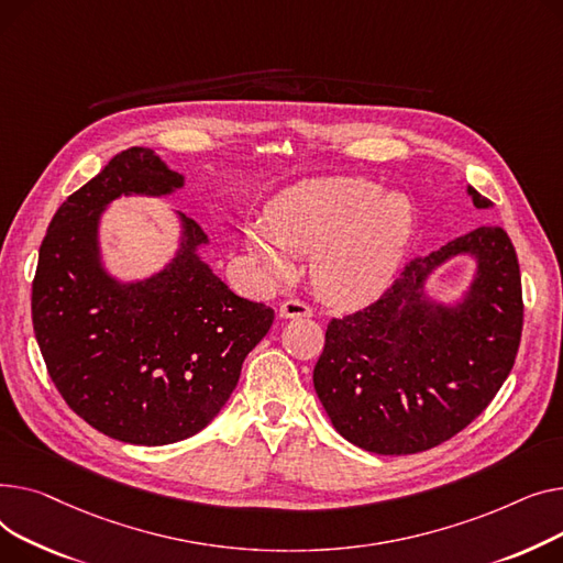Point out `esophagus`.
Segmentation results:
<instances>
[{
	"mask_svg": "<svg viewBox=\"0 0 563 563\" xmlns=\"http://www.w3.org/2000/svg\"><path fill=\"white\" fill-rule=\"evenodd\" d=\"M313 309L300 300H286L279 305V318H311Z\"/></svg>",
	"mask_w": 563,
	"mask_h": 563,
	"instance_id": "obj_1",
	"label": "esophagus"
}]
</instances>
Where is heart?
Returning <instances> with one entry per match:
<instances>
[{
  "label": "heart",
  "instance_id": "heart-1",
  "mask_svg": "<svg viewBox=\"0 0 563 563\" xmlns=\"http://www.w3.org/2000/svg\"><path fill=\"white\" fill-rule=\"evenodd\" d=\"M416 211L405 192L363 179L307 181L282 192L243 245L268 279L290 273V256L311 255V284L336 307L368 305L393 284L407 256Z\"/></svg>",
  "mask_w": 563,
  "mask_h": 563
}]
</instances>
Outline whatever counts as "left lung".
<instances>
[{"mask_svg":"<svg viewBox=\"0 0 563 563\" xmlns=\"http://www.w3.org/2000/svg\"><path fill=\"white\" fill-rule=\"evenodd\" d=\"M477 209L490 202L466 188ZM476 271L454 301L426 284L448 260ZM522 332L516 250L500 227H479L411 261L368 309L327 324L313 386L336 432L375 454H413L471 424L509 377Z\"/></svg>","mask_w":563,"mask_h":563,"instance_id":"8db88e82","label":"left lung"}]
</instances>
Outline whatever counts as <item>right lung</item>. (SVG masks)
Masks as SVG:
<instances>
[{"mask_svg":"<svg viewBox=\"0 0 563 563\" xmlns=\"http://www.w3.org/2000/svg\"><path fill=\"white\" fill-rule=\"evenodd\" d=\"M184 184L150 147L115 154L58 207L31 288L33 332L63 400L131 445H168L205 429L275 320L211 271L200 254L207 234L179 211L177 250L161 271L120 279L107 268L104 211L120 197H168Z\"/></svg>","mask_w":563,"mask_h":563,"instance_id":"add662e5","label":"right lung"}]
</instances>
